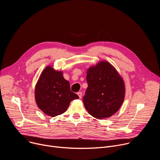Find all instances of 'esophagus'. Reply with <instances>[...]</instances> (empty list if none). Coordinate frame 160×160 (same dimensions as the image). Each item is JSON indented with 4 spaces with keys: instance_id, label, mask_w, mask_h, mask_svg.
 Returning <instances> with one entry per match:
<instances>
[{
    "instance_id": "34e87169",
    "label": "esophagus",
    "mask_w": 160,
    "mask_h": 160,
    "mask_svg": "<svg viewBox=\"0 0 160 160\" xmlns=\"http://www.w3.org/2000/svg\"><path fill=\"white\" fill-rule=\"evenodd\" d=\"M77 94H78L79 98L81 99V98H82V92H78L77 93Z\"/></svg>"
}]
</instances>
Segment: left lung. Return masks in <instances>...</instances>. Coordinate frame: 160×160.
Listing matches in <instances>:
<instances>
[{
	"label": "left lung",
	"instance_id": "obj_1",
	"mask_svg": "<svg viewBox=\"0 0 160 160\" xmlns=\"http://www.w3.org/2000/svg\"><path fill=\"white\" fill-rule=\"evenodd\" d=\"M88 87L83 98L84 106L92 117L109 118L120 108L125 97V85L117 70L108 62L102 61L87 73Z\"/></svg>",
	"mask_w": 160,
	"mask_h": 160
}]
</instances>
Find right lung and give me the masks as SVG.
Returning a JSON list of instances; mask_svg holds the SVG:
<instances>
[{
    "label": "right lung",
    "instance_id": "add662e5",
    "mask_svg": "<svg viewBox=\"0 0 160 160\" xmlns=\"http://www.w3.org/2000/svg\"><path fill=\"white\" fill-rule=\"evenodd\" d=\"M35 100L38 108L52 117L64 112L72 101L79 98L70 90V83L61 72L48 66L42 73L35 87Z\"/></svg>",
    "mask_w": 160,
    "mask_h": 160
}]
</instances>
